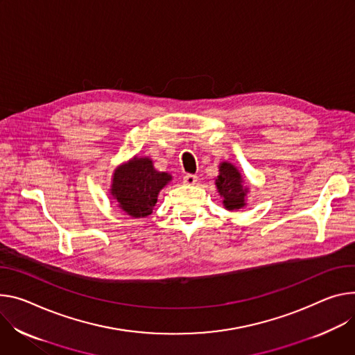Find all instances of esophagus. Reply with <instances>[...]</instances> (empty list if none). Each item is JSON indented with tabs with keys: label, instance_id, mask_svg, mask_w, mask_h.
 I'll list each match as a JSON object with an SVG mask.
<instances>
[{
	"label": "esophagus",
	"instance_id": "34e87169",
	"mask_svg": "<svg viewBox=\"0 0 355 355\" xmlns=\"http://www.w3.org/2000/svg\"><path fill=\"white\" fill-rule=\"evenodd\" d=\"M197 180H198L197 175H194V174H187V175H184L182 182H184L185 185H194V184L197 182Z\"/></svg>",
	"mask_w": 355,
	"mask_h": 355
}]
</instances>
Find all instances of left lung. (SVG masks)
Returning a JSON list of instances; mask_svg holds the SVG:
<instances>
[{
    "label": "left lung",
    "instance_id": "left-lung-1",
    "mask_svg": "<svg viewBox=\"0 0 355 355\" xmlns=\"http://www.w3.org/2000/svg\"><path fill=\"white\" fill-rule=\"evenodd\" d=\"M215 184L222 197L223 207L228 211L241 209L246 205L245 198L249 188L243 187V178L234 164L228 161L219 164V175L216 177Z\"/></svg>",
    "mask_w": 355,
    "mask_h": 355
}]
</instances>
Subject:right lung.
<instances>
[{
  "label": "right lung",
  "instance_id": "obj_1",
  "mask_svg": "<svg viewBox=\"0 0 355 355\" xmlns=\"http://www.w3.org/2000/svg\"><path fill=\"white\" fill-rule=\"evenodd\" d=\"M171 178L168 173L157 171L151 158L136 155L114 170L110 194L127 215L146 218Z\"/></svg>",
  "mask_w": 355,
  "mask_h": 355
}]
</instances>
